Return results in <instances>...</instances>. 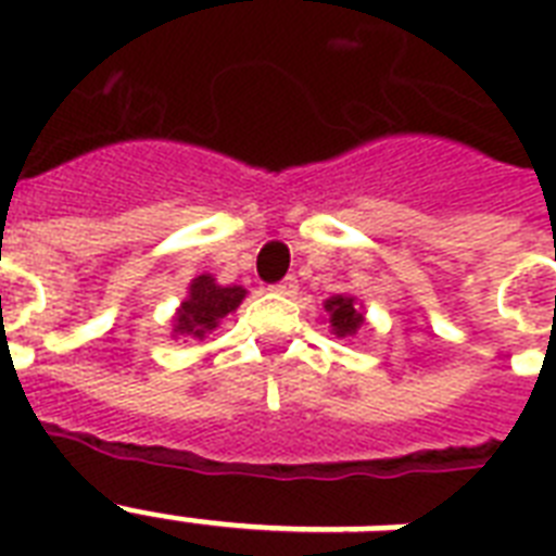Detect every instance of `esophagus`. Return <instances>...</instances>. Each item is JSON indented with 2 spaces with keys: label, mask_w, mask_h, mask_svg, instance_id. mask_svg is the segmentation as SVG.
Returning a JSON list of instances; mask_svg holds the SVG:
<instances>
[{
  "label": "esophagus",
  "mask_w": 556,
  "mask_h": 556,
  "mask_svg": "<svg viewBox=\"0 0 556 556\" xmlns=\"http://www.w3.org/2000/svg\"><path fill=\"white\" fill-rule=\"evenodd\" d=\"M274 291L282 296H291L296 291V277H286L282 282H277V286H274Z\"/></svg>",
  "instance_id": "34e87169"
}]
</instances>
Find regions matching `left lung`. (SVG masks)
Masks as SVG:
<instances>
[{"mask_svg": "<svg viewBox=\"0 0 556 556\" xmlns=\"http://www.w3.org/2000/svg\"><path fill=\"white\" fill-rule=\"evenodd\" d=\"M326 312L331 314V326H334L338 338L355 334L364 326V314L357 312L352 296H331V300H326Z\"/></svg>", "mask_w": 556, "mask_h": 556, "instance_id": "8db88e82", "label": "left lung"}]
</instances>
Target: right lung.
<instances>
[{"label": "right lung", "instance_id": "right-lung-1", "mask_svg": "<svg viewBox=\"0 0 556 556\" xmlns=\"http://www.w3.org/2000/svg\"><path fill=\"white\" fill-rule=\"evenodd\" d=\"M244 300V288L216 286V279L201 274L190 286V296L181 303V312L176 317V334L185 338H204L216 329L218 320L239 308Z\"/></svg>", "mask_w": 556, "mask_h": 556}]
</instances>
